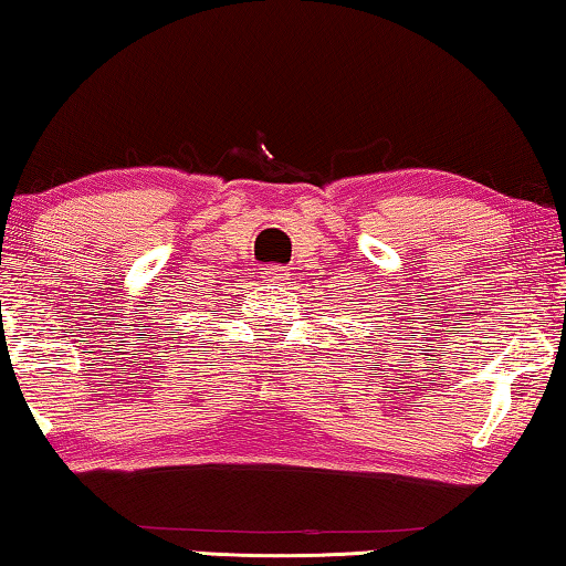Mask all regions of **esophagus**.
Masks as SVG:
<instances>
[{
	"instance_id": "obj_1",
	"label": "esophagus",
	"mask_w": 566,
	"mask_h": 566,
	"mask_svg": "<svg viewBox=\"0 0 566 566\" xmlns=\"http://www.w3.org/2000/svg\"><path fill=\"white\" fill-rule=\"evenodd\" d=\"M286 280H290V269H286V266H269L266 269V282L284 284Z\"/></svg>"
}]
</instances>
